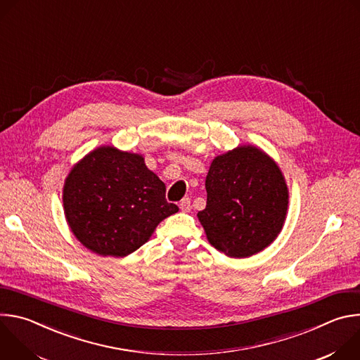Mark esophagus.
<instances>
[{
  "mask_svg": "<svg viewBox=\"0 0 360 360\" xmlns=\"http://www.w3.org/2000/svg\"><path fill=\"white\" fill-rule=\"evenodd\" d=\"M179 208L182 212H189L191 211V199L189 198H184L181 202H179Z\"/></svg>",
  "mask_w": 360,
  "mask_h": 360,
  "instance_id": "34e87169",
  "label": "esophagus"
}]
</instances>
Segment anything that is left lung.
Segmentation results:
<instances>
[{
    "mask_svg": "<svg viewBox=\"0 0 360 360\" xmlns=\"http://www.w3.org/2000/svg\"><path fill=\"white\" fill-rule=\"evenodd\" d=\"M205 188L207 208L198 219L218 250L246 258L281 233L289 192L279 167L262 149L240 145L215 157Z\"/></svg>",
    "mask_w": 360,
    "mask_h": 360,
    "instance_id": "left-lung-1",
    "label": "left lung"
}]
</instances>
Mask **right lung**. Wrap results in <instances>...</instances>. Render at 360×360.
I'll return each instance as SVG.
<instances>
[{
	"mask_svg": "<svg viewBox=\"0 0 360 360\" xmlns=\"http://www.w3.org/2000/svg\"><path fill=\"white\" fill-rule=\"evenodd\" d=\"M165 191L142 155L99 146L68 174L64 212L86 249L122 258L142 246L161 221L178 212L175 203L167 202Z\"/></svg>",
	"mask_w": 360,
	"mask_h": 360,
	"instance_id": "right-lung-1",
	"label": "right lung"
}]
</instances>
